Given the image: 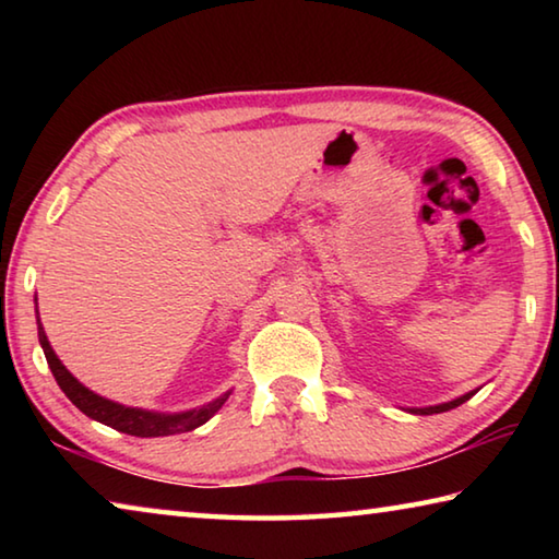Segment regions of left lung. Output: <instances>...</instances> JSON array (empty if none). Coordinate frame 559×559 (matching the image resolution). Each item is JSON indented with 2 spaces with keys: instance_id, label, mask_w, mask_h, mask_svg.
I'll return each mask as SVG.
<instances>
[{
  "instance_id": "1",
  "label": "left lung",
  "mask_w": 559,
  "mask_h": 559,
  "mask_svg": "<svg viewBox=\"0 0 559 559\" xmlns=\"http://www.w3.org/2000/svg\"><path fill=\"white\" fill-rule=\"evenodd\" d=\"M473 396V392L471 394H463V396H459V400H453V402H447V404H439V406H427V409H416L414 414H441V412H449V409H453V406H459V404H463L466 400H471Z\"/></svg>"
}]
</instances>
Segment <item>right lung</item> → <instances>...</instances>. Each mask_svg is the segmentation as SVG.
<instances>
[{"instance_id": "right-lung-1", "label": "right lung", "mask_w": 559, "mask_h": 559, "mask_svg": "<svg viewBox=\"0 0 559 559\" xmlns=\"http://www.w3.org/2000/svg\"><path fill=\"white\" fill-rule=\"evenodd\" d=\"M39 343L44 347L46 362H49L56 382H59L63 394L69 396V400L79 406L83 414L91 416V419L106 424V427H112L122 433H130V437H145V439L173 437V433L192 431L197 427H202L204 421H210L212 416L222 409V404L229 400V394H224L219 400H214L210 404L200 406V409H192L185 414H153L143 409H132V406H122L110 400H103V396L93 394L79 380H75V377L61 365V359L53 355L41 323H39Z\"/></svg>"}]
</instances>
